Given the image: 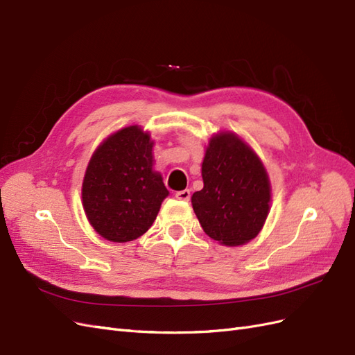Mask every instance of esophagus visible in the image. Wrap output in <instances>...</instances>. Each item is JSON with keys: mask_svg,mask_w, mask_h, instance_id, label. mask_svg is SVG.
Instances as JSON below:
<instances>
[{"mask_svg": "<svg viewBox=\"0 0 355 355\" xmlns=\"http://www.w3.org/2000/svg\"><path fill=\"white\" fill-rule=\"evenodd\" d=\"M178 200H182V201H188L191 198V191L189 189H184V191H178L176 196H175Z\"/></svg>", "mask_w": 355, "mask_h": 355, "instance_id": "1", "label": "esophagus"}]
</instances>
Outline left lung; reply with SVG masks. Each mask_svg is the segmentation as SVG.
Segmentation results:
<instances>
[{
	"label": "left lung",
	"instance_id": "left-lung-1",
	"mask_svg": "<svg viewBox=\"0 0 355 355\" xmlns=\"http://www.w3.org/2000/svg\"><path fill=\"white\" fill-rule=\"evenodd\" d=\"M204 187L191 202L201 228L223 245H241L263 228L271 206V182L253 148L234 132L209 139L201 164Z\"/></svg>",
	"mask_w": 355,
	"mask_h": 355
}]
</instances>
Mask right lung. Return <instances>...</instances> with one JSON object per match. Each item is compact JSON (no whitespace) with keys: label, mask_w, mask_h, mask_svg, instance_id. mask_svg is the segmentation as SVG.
<instances>
[{"label":"right lung","mask_w":355,"mask_h":355,"mask_svg":"<svg viewBox=\"0 0 355 355\" xmlns=\"http://www.w3.org/2000/svg\"><path fill=\"white\" fill-rule=\"evenodd\" d=\"M153 148L149 132L135 124L110 135L94 149L81 197L89 223L105 240L133 241L157 219L168 191L154 170Z\"/></svg>","instance_id":"add662e5"}]
</instances>
